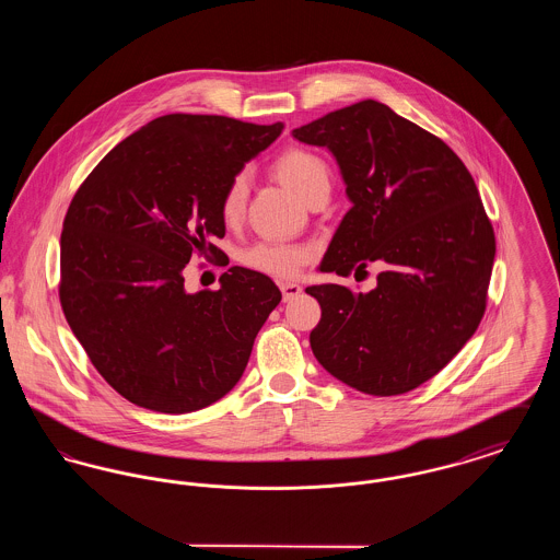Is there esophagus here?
Instances as JSON below:
<instances>
[{"label": "esophagus", "instance_id": "1", "mask_svg": "<svg viewBox=\"0 0 560 560\" xmlns=\"http://www.w3.org/2000/svg\"><path fill=\"white\" fill-rule=\"evenodd\" d=\"M279 288H281V293H283V300H285V302H290V300L298 298V295L302 293V288H300L298 283H281Z\"/></svg>", "mask_w": 560, "mask_h": 560}]
</instances>
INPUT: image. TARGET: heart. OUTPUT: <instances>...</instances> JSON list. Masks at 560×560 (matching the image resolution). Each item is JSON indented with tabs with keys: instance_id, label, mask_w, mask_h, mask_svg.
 Segmentation results:
<instances>
[{
	"instance_id": "1",
	"label": "heart",
	"mask_w": 560,
	"mask_h": 560,
	"mask_svg": "<svg viewBox=\"0 0 560 560\" xmlns=\"http://www.w3.org/2000/svg\"><path fill=\"white\" fill-rule=\"evenodd\" d=\"M275 174L302 201H306L320 188L329 190L327 163L306 149H290L281 153L275 161ZM247 192H249L247 174L241 172L231 178L220 201V213L226 222L240 220L247 201ZM306 260H308V252L304 247L285 245V243H258L252 249H247L243 256V262L247 267L279 279L295 277Z\"/></svg>"
}]
</instances>
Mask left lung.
<instances>
[{
  "instance_id": "8db88e82",
  "label": "left lung",
  "mask_w": 560,
  "mask_h": 560,
  "mask_svg": "<svg viewBox=\"0 0 560 560\" xmlns=\"http://www.w3.org/2000/svg\"><path fill=\"white\" fill-rule=\"evenodd\" d=\"M292 136L331 153L352 203L320 272L384 267L372 292L306 288L320 304L313 354L365 395L409 393L452 361L485 313L495 237L477 185L441 138L377 101L331 110Z\"/></svg>"
}]
</instances>
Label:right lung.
Returning <instances> with one entry per match:
<instances>
[{
	"instance_id": "1",
	"label": "right lung",
	"mask_w": 560,
	"mask_h": 560,
	"mask_svg": "<svg viewBox=\"0 0 560 560\" xmlns=\"http://www.w3.org/2000/svg\"><path fill=\"white\" fill-rule=\"evenodd\" d=\"M283 126L163 115L108 151L60 235V304L90 361L126 399L160 413L203 409L235 388L281 302L267 275L233 267L190 293L192 254L222 252L220 201Z\"/></svg>"
}]
</instances>
